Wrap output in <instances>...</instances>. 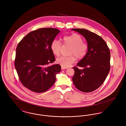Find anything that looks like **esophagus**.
Segmentation results:
<instances>
[{"label": "esophagus", "instance_id": "obj_1", "mask_svg": "<svg viewBox=\"0 0 126 126\" xmlns=\"http://www.w3.org/2000/svg\"><path fill=\"white\" fill-rule=\"evenodd\" d=\"M61 69H62V70H63V69H67V68H65V67H61Z\"/></svg>", "mask_w": 126, "mask_h": 126}]
</instances>
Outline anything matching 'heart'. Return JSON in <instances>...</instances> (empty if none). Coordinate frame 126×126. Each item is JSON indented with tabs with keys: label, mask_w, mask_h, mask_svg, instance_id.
Masks as SVG:
<instances>
[{
	"label": "heart",
	"mask_w": 126,
	"mask_h": 126,
	"mask_svg": "<svg viewBox=\"0 0 126 126\" xmlns=\"http://www.w3.org/2000/svg\"><path fill=\"white\" fill-rule=\"evenodd\" d=\"M63 45L70 47L68 54L70 56L61 57L56 60V62L62 67H69L75 61L74 56L78 59L83 58L87 53L88 45L83 42L82 37L77 33H73L69 36H64L63 38ZM62 48L61 43L57 40H53L50 45V49L55 56H59Z\"/></svg>",
	"instance_id": "heart-1"
}]
</instances>
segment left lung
Listing matches in <instances>:
<instances>
[{"label": "left lung", "mask_w": 126, "mask_h": 126, "mask_svg": "<svg viewBox=\"0 0 126 126\" xmlns=\"http://www.w3.org/2000/svg\"><path fill=\"white\" fill-rule=\"evenodd\" d=\"M71 30L83 36L88 47L87 54L77 65L83 68L73 67L75 73L72 80L78 90L91 92L103 83L110 72V49L105 41L96 34L83 29Z\"/></svg>", "instance_id": "left-lung-1"}]
</instances>
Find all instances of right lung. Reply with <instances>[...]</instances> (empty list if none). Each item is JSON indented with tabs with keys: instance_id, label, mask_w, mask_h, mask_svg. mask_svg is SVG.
<instances>
[{
	"instance_id": "right-lung-1",
	"label": "right lung",
	"mask_w": 126,
	"mask_h": 126,
	"mask_svg": "<svg viewBox=\"0 0 126 126\" xmlns=\"http://www.w3.org/2000/svg\"><path fill=\"white\" fill-rule=\"evenodd\" d=\"M60 32L57 29H39L25 36L16 49L15 67L19 79L26 88L35 93L48 90L61 70L55 61L50 45Z\"/></svg>"
}]
</instances>
